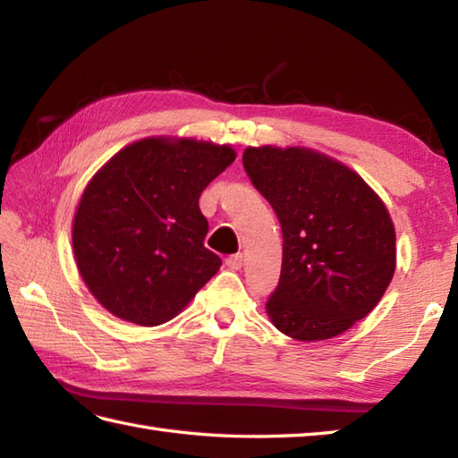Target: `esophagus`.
<instances>
[{
  "label": "esophagus",
  "instance_id": "obj_1",
  "mask_svg": "<svg viewBox=\"0 0 458 458\" xmlns=\"http://www.w3.org/2000/svg\"><path fill=\"white\" fill-rule=\"evenodd\" d=\"M226 266H228L230 269H242V266H244V256H242V254H234V256L226 258Z\"/></svg>",
  "mask_w": 458,
  "mask_h": 458
}]
</instances>
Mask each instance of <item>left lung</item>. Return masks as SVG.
<instances>
[{"label": "left lung", "mask_w": 458, "mask_h": 458, "mask_svg": "<svg viewBox=\"0 0 458 458\" xmlns=\"http://www.w3.org/2000/svg\"><path fill=\"white\" fill-rule=\"evenodd\" d=\"M242 163L284 234L269 320L301 343L343 335L394 277L395 228L384 200L356 171L315 149L261 145Z\"/></svg>", "instance_id": "1"}]
</instances>
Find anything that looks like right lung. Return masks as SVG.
Returning <instances> with one entry per match:
<instances>
[{
	"label": "right lung",
	"mask_w": 458,
	"mask_h": 458,
	"mask_svg": "<svg viewBox=\"0 0 458 458\" xmlns=\"http://www.w3.org/2000/svg\"><path fill=\"white\" fill-rule=\"evenodd\" d=\"M236 159L230 145L145 138L125 145L86 184L72 250L86 287L114 317L157 327L216 274L204 248L200 192Z\"/></svg>",
	"instance_id": "add662e5"
}]
</instances>
